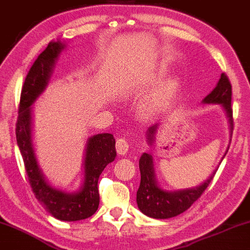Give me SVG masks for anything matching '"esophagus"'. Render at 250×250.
Instances as JSON below:
<instances>
[{"label":"esophagus","instance_id":"34e87169","mask_svg":"<svg viewBox=\"0 0 250 250\" xmlns=\"http://www.w3.org/2000/svg\"><path fill=\"white\" fill-rule=\"evenodd\" d=\"M129 148H130V143L127 138L120 137L119 140L116 141V150L120 155H125L128 152Z\"/></svg>","mask_w":250,"mask_h":250}]
</instances>
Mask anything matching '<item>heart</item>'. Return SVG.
<instances>
[{"instance_id": "obj_1", "label": "heart", "mask_w": 250, "mask_h": 250, "mask_svg": "<svg viewBox=\"0 0 250 250\" xmlns=\"http://www.w3.org/2000/svg\"><path fill=\"white\" fill-rule=\"evenodd\" d=\"M176 89V83L173 81H169L165 85L162 87L156 94L150 99V101L146 102V104L144 106V115L150 116L154 115L162 108L164 107V104H167V101L169 100L170 96L172 95V93Z\"/></svg>"}]
</instances>
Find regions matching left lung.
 <instances>
[{
	"instance_id": "left-lung-1",
	"label": "left lung",
	"mask_w": 250,
	"mask_h": 250,
	"mask_svg": "<svg viewBox=\"0 0 250 250\" xmlns=\"http://www.w3.org/2000/svg\"><path fill=\"white\" fill-rule=\"evenodd\" d=\"M204 104H220L227 115L229 117L230 128L233 129V108H231V83L228 77L225 73L221 74L218 85L203 100ZM157 129V125H152L148 130V141L152 143L154 134ZM140 171H141V184L136 194L137 206L143 214L155 219H169L176 216L180 213L185 212L191 207L207 186L211 184L215 172L211 174L208 179L204 184L194 188L188 190L167 192L162 190L157 185L155 179L154 165H152V157L146 152L140 158Z\"/></svg>"
}]
</instances>
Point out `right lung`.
<instances>
[{
	"mask_svg": "<svg viewBox=\"0 0 250 250\" xmlns=\"http://www.w3.org/2000/svg\"><path fill=\"white\" fill-rule=\"evenodd\" d=\"M64 49L60 42H51L38 56L26 74L21 92L16 138L22 154L24 167L36 198L56 219L78 221L92 216L100 201L98 180L104 167L115 159V140L112 134H99L89 138L85 158V183L76 193L52 188L44 179L36 161L31 143V108L36 98L44 91L59 52Z\"/></svg>",
	"mask_w": 250,
	"mask_h": 250,
	"instance_id": "obj_1",
	"label": "right lung"
}]
</instances>
